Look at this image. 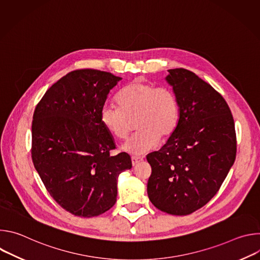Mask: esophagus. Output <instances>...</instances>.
Returning <instances> with one entry per match:
<instances>
[{
	"instance_id": "1",
	"label": "esophagus",
	"mask_w": 260,
	"mask_h": 260,
	"mask_svg": "<svg viewBox=\"0 0 260 260\" xmlns=\"http://www.w3.org/2000/svg\"><path fill=\"white\" fill-rule=\"evenodd\" d=\"M143 161V158L142 157H137V156H133L132 157V164H133V167H137L140 162Z\"/></svg>"
}]
</instances>
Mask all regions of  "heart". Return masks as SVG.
Returning a JSON list of instances; mask_svg holds the SVG:
<instances>
[{
  "mask_svg": "<svg viewBox=\"0 0 260 260\" xmlns=\"http://www.w3.org/2000/svg\"><path fill=\"white\" fill-rule=\"evenodd\" d=\"M118 107L105 105L100 113L103 126L117 140H125L136 120L139 129L124 145L123 150L143 155L158 146L160 138L169 137L179 120V105L174 91L150 82L135 81L117 95Z\"/></svg>",
  "mask_w": 260,
  "mask_h": 260,
  "instance_id": "obj_1",
  "label": "heart"
}]
</instances>
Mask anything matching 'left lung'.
Instances as JSON below:
<instances>
[{"label":"left lung","instance_id":"8db88e82","mask_svg":"<svg viewBox=\"0 0 260 260\" xmlns=\"http://www.w3.org/2000/svg\"><path fill=\"white\" fill-rule=\"evenodd\" d=\"M166 80L178 101L179 120L167 143L147 155L152 169L147 193L158 210L184 216L217 193L233 167L235 121L223 96L193 72L171 69Z\"/></svg>","mask_w":260,"mask_h":260}]
</instances>
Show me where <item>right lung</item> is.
Listing matches in <instances>:
<instances>
[{
  "label": "right lung",
  "instance_id": "obj_1",
  "mask_svg": "<svg viewBox=\"0 0 260 260\" xmlns=\"http://www.w3.org/2000/svg\"><path fill=\"white\" fill-rule=\"evenodd\" d=\"M122 78L82 69L68 73L37 105L31 159L47 191L66 211L99 216L116 203L117 179L132 169L131 156L115 149L100 120L108 94Z\"/></svg>",
  "mask_w": 260,
  "mask_h": 260
}]
</instances>
